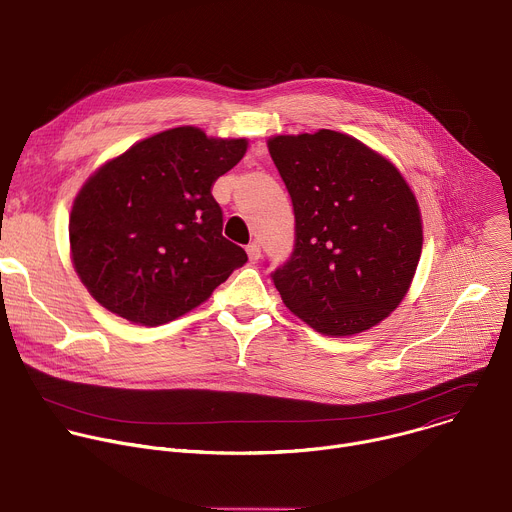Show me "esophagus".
Listing matches in <instances>:
<instances>
[{"mask_svg":"<svg viewBox=\"0 0 512 512\" xmlns=\"http://www.w3.org/2000/svg\"><path fill=\"white\" fill-rule=\"evenodd\" d=\"M247 255H249V261H251V263H257V261L261 259V245H259L257 241L249 243V245H247Z\"/></svg>","mask_w":512,"mask_h":512,"instance_id":"obj_1","label":"esophagus"}]
</instances>
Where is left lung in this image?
Masks as SVG:
<instances>
[{
	"instance_id": "left-lung-1",
	"label": "left lung",
	"mask_w": 512,
	"mask_h": 512,
	"mask_svg": "<svg viewBox=\"0 0 512 512\" xmlns=\"http://www.w3.org/2000/svg\"><path fill=\"white\" fill-rule=\"evenodd\" d=\"M267 145L296 216L294 251L271 271L283 304L326 336L369 330L401 304L419 263L411 188L391 162L338 131Z\"/></svg>"
}]
</instances>
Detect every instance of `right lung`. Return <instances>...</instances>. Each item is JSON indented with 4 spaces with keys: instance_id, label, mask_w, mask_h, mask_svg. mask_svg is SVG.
<instances>
[{
    "instance_id": "obj_1",
    "label": "right lung",
    "mask_w": 512,
    "mask_h": 512,
    "mask_svg": "<svg viewBox=\"0 0 512 512\" xmlns=\"http://www.w3.org/2000/svg\"><path fill=\"white\" fill-rule=\"evenodd\" d=\"M247 139L176 127L99 168L70 212L72 263L109 312L143 326L170 322L210 298L247 263L223 237L214 182L241 162Z\"/></svg>"
}]
</instances>
